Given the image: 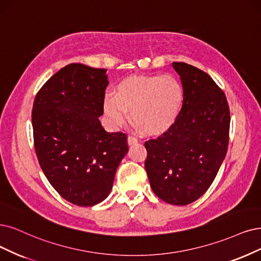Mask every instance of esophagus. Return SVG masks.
Instances as JSON below:
<instances>
[{"label": "esophagus", "instance_id": "obj_1", "mask_svg": "<svg viewBox=\"0 0 261 261\" xmlns=\"http://www.w3.org/2000/svg\"><path fill=\"white\" fill-rule=\"evenodd\" d=\"M138 142H139V140L136 137H132V136L128 137V144H129V145H133V144H137Z\"/></svg>", "mask_w": 261, "mask_h": 261}]
</instances>
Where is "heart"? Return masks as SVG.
Returning <instances> with one entry per match:
<instances>
[{"label": "heart", "instance_id": "heart-1", "mask_svg": "<svg viewBox=\"0 0 261 261\" xmlns=\"http://www.w3.org/2000/svg\"><path fill=\"white\" fill-rule=\"evenodd\" d=\"M184 100L180 83L171 75L133 76L121 81L115 95L108 94L103 103L106 117L115 125L128 119L150 136L169 130L176 121Z\"/></svg>", "mask_w": 261, "mask_h": 261}]
</instances>
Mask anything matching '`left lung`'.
Here are the masks:
<instances>
[{"instance_id": "left-lung-1", "label": "left lung", "mask_w": 261, "mask_h": 261, "mask_svg": "<svg viewBox=\"0 0 261 261\" xmlns=\"http://www.w3.org/2000/svg\"><path fill=\"white\" fill-rule=\"evenodd\" d=\"M184 100L172 127L145 142L150 187L169 204L187 205L210 188L229 143L230 110L225 92L212 77L185 62H173Z\"/></svg>"}]
</instances>
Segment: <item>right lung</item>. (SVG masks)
<instances>
[{
	"label": "right lung",
	"mask_w": 261,
	"mask_h": 261,
	"mask_svg": "<svg viewBox=\"0 0 261 261\" xmlns=\"http://www.w3.org/2000/svg\"><path fill=\"white\" fill-rule=\"evenodd\" d=\"M105 69L71 63L36 93L32 109L36 156L63 199L92 206L110 195L116 170L128 152L127 134L108 132L103 115Z\"/></svg>",
	"instance_id": "add662e5"
}]
</instances>
